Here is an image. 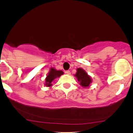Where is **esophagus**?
Segmentation results:
<instances>
[{"label":"esophagus","instance_id":"esophagus-1","mask_svg":"<svg viewBox=\"0 0 133 133\" xmlns=\"http://www.w3.org/2000/svg\"><path fill=\"white\" fill-rule=\"evenodd\" d=\"M65 73L66 74H68V75H70V70H66V71L65 72Z\"/></svg>","mask_w":133,"mask_h":133}]
</instances>
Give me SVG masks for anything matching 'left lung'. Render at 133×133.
Returning <instances> with one entry per match:
<instances>
[{
    "mask_svg": "<svg viewBox=\"0 0 133 133\" xmlns=\"http://www.w3.org/2000/svg\"><path fill=\"white\" fill-rule=\"evenodd\" d=\"M75 76L76 77L80 85L83 88H86L90 86V83L92 82L91 78L88 74L82 68H78L77 69V73Z\"/></svg>",
    "mask_w": 133,
    "mask_h": 133,
    "instance_id": "left-lung-1",
    "label": "left lung"
}]
</instances>
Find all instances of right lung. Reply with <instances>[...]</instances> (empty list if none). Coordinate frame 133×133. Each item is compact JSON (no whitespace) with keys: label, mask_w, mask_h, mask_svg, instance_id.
<instances>
[{"label":"right lung","mask_w":133,"mask_h":133,"mask_svg":"<svg viewBox=\"0 0 133 133\" xmlns=\"http://www.w3.org/2000/svg\"><path fill=\"white\" fill-rule=\"evenodd\" d=\"M63 74L64 72L62 70H57L55 68H51L50 69L49 73L47 74V76L45 78V85L48 87H51L52 85H53L52 82H53L55 79L59 77Z\"/></svg>","instance_id":"obj_1"}]
</instances>
